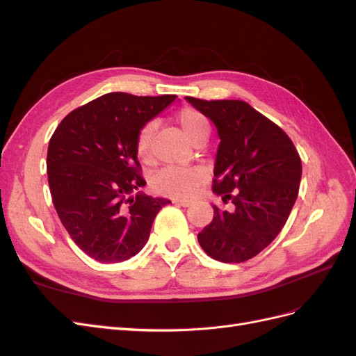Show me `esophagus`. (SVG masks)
I'll return each instance as SVG.
<instances>
[{"label":"esophagus","mask_w":356,"mask_h":356,"mask_svg":"<svg viewBox=\"0 0 356 356\" xmlns=\"http://www.w3.org/2000/svg\"><path fill=\"white\" fill-rule=\"evenodd\" d=\"M174 203L178 204V207H182V208H188L190 204H191V202H190V200H186V199H175Z\"/></svg>","instance_id":"esophagus-1"}]
</instances>
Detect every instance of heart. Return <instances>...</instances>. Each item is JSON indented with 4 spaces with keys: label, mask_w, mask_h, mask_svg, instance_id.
Masks as SVG:
<instances>
[{
    "label": "heart",
    "mask_w": 356,
    "mask_h": 356,
    "mask_svg": "<svg viewBox=\"0 0 356 356\" xmlns=\"http://www.w3.org/2000/svg\"><path fill=\"white\" fill-rule=\"evenodd\" d=\"M177 120L181 131L193 143L199 134L208 131V122L197 110L186 108L179 110ZM153 134L154 126L147 124L139 131L135 143L136 156L143 161H149L153 157ZM204 181V172L200 168H179L168 166L157 172L153 186L159 193L177 199H187L196 195L199 186Z\"/></svg>",
    "instance_id": "obj_1"
}]
</instances>
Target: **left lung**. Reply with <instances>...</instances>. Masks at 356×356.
<instances>
[{"mask_svg":"<svg viewBox=\"0 0 356 356\" xmlns=\"http://www.w3.org/2000/svg\"><path fill=\"white\" fill-rule=\"evenodd\" d=\"M186 99L217 127L212 191L234 204L230 212L213 204V220L197 241L213 260L246 261L285 225L298 196L300 156L282 129L250 104Z\"/></svg>","mask_w":356,"mask_h":356,"instance_id":"obj_1","label":"left lung"}]
</instances>
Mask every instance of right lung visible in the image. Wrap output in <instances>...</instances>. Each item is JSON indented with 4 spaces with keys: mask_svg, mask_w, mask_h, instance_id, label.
Wrapping results in <instances>:
<instances>
[{
    "mask_svg": "<svg viewBox=\"0 0 356 356\" xmlns=\"http://www.w3.org/2000/svg\"><path fill=\"white\" fill-rule=\"evenodd\" d=\"M177 99L113 92L71 111L51 135L47 175L53 204L71 239L101 263L143 250L159 211L170 203L141 190L139 131Z\"/></svg>",
    "mask_w": 356,
    "mask_h": 356,
    "instance_id": "obj_1",
    "label": "right lung"
}]
</instances>
